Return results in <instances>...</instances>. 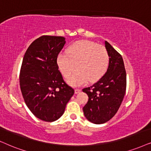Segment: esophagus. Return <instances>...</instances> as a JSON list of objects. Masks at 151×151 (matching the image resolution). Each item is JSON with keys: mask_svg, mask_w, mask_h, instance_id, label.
<instances>
[{"mask_svg": "<svg viewBox=\"0 0 151 151\" xmlns=\"http://www.w3.org/2000/svg\"><path fill=\"white\" fill-rule=\"evenodd\" d=\"M81 92V90L80 89H75V91H74V93H75V94H77V93H79Z\"/></svg>", "mask_w": 151, "mask_h": 151, "instance_id": "esophagus-1", "label": "esophagus"}]
</instances>
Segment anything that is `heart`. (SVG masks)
I'll use <instances>...</instances> for the list:
<instances>
[{"label": "heart", "mask_w": 151, "mask_h": 151, "mask_svg": "<svg viewBox=\"0 0 151 151\" xmlns=\"http://www.w3.org/2000/svg\"><path fill=\"white\" fill-rule=\"evenodd\" d=\"M109 55L104 47L88 40L77 41L57 57L58 68L65 77H68L75 70L77 71L68 79L73 86H80L88 80L95 81L107 70Z\"/></svg>", "instance_id": "b5f03b06"}]
</instances>
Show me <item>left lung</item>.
Wrapping results in <instances>:
<instances>
[{
    "mask_svg": "<svg viewBox=\"0 0 151 151\" xmlns=\"http://www.w3.org/2000/svg\"><path fill=\"white\" fill-rule=\"evenodd\" d=\"M109 55L106 73L91 86L82 91L88 96L83 111L88 121L102 124L115 115L123 102L126 90V72L121 55L108 42H104Z\"/></svg>",
    "mask_w": 151,
    "mask_h": 151,
    "instance_id": "1",
    "label": "left lung"
}]
</instances>
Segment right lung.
Masks as SVG:
<instances>
[{
  "label": "right lung",
  "mask_w": 151,
  "mask_h": 151,
  "mask_svg": "<svg viewBox=\"0 0 151 151\" xmlns=\"http://www.w3.org/2000/svg\"><path fill=\"white\" fill-rule=\"evenodd\" d=\"M65 44L63 37L42 36L30 44L23 58L19 77L23 98L30 111L44 121L58 120L74 93L57 64Z\"/></svg>",
  "instance_id": "right-lung-1"
}]
</instances>
